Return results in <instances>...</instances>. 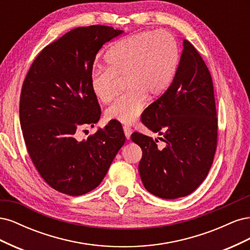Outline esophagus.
Wrapping results in <instances>:
<instances>
[{"label": "esophagus", "mask_w": 250, "mask_h": 250, "mask_svg": "<svg viewBox=\"0 0 250 250\" xmlns=\"http://www.w3.org/2000/svg\"><path fill=\"white\" fill-rule=\"evenodd\" d=\"M123 130H124L126 139L129 140L130 139V135H131V128L129 126H124L123 127Z\"/></svg>", "instance_id": "34e87169"}]
</instances>
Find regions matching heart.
<instances>
[{
	"label": "heart",
	"mask_w": 250,
	"mask_h": 250,
	"mask_svg": "<svg viewBox=\"0 0 250 250\" xmlns=\"http://www.w3.org/2000/svg\"><path fill=\"white\" fill-rule=\"evenodd\" d=\"M178 57L175 37L165 30L134 33L113 44L105 58L108 67L94 70L89 77L92 92L104 103L116 95L118 78L125 77L128 90L106 109V118L122 124L137 121L146 97L156 98L168 88Z\"/></svg>",
	"instance_id": "1"
}]
</instances>
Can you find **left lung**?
Wrapping results in <instances>:
<instances>
[{
  "instance_id": "left-lung-1",
  "label": "left lung",
  "mask_w": 250,
  "mask_h": 250,
  "mask_svg": "<svg viewBox=\"0 0 250 250\" xmlns=\"http://www.w3.org/2000/svg\"><path fill=\"white\" fill-rule=\"evenodd\" d=\"M184 50L168 89L142 115L157 140L135 132L131 140L142 148L139 164L146 190L164 199H176L197 188L213 164L217 146V112L210 74L193 44Z\"/></svg>"
}]
</instances>
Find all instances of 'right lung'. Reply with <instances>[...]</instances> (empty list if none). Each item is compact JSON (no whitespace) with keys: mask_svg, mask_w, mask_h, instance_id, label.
Masks as SVG:
<instances>
[{"mask_svg":"<svg viewBox=\"0 0 250 250\" xmlns=\"http://www.w3.org/2000/svg\"><path fill=\"white\" fill-rule=\"evenodd\" d=\"M123 30L79 27L44 48L27 74L20 121L30 157L56 191L79 196L101 184L125 143L123 128L110 121L87 140L75 137L82 125L96 124L101 109L89 77L97 53Z\"/></svg>","mask_w":250,"mask_h":250,"instance_id":"add662e5","label":"right lung"}]
</instances>
